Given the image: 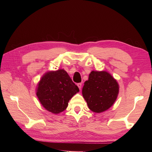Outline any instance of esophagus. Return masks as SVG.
Wrapping results in <instances>:
<instances>
[{
  "label": "esophagus",
  "mask_w": 152,
  "mask_h": 152,
  "mask_svg": "<svg viewBox=\"0 0 152 152\" xmlns=\"http://www.w3.org/2000/svg\"><path fill=\"white\" fill-rule=\"evenodd\" d=\"M77 86H78V87H79V89L81 90V88H82V84H81V83L77 84Z\"/></svg>",
  "instance_id": "obj_1"
}]
</instances>
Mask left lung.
<instances>
[{
  "mask_svg": "<svg viewBox=\"0 0 152 152\" xmlns=\"http://www.w3.org/2000/svg\"><path fill=\"white\" fill-rule=\"evenodd\" d=\"M82 96L89 108L95 113L108 110L115 102L119 85L112 75L106 71H92L84 82Z\"/></svg>",
  "mask_w": 152,
  "mask_h": 152,
  "instance_id": "left-lung-1",
  "label": "left lung"
}]
</instances>
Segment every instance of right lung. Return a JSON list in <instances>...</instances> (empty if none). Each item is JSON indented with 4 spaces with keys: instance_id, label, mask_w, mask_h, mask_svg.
Listing matches in <instances>:
<instances>
[{
    "instance_id": "obj_1",
    "label": "right lung",
    "mask_w": 152,
    "mask_h": 152,
    "mask_svg": "<svg viewBox=\"0 0 152 152\" xmlns=\"http://www.w3.org/2000/svg\"><path fill=\"white\" fill-rule=\"evenodd\" d=\"M79 92L64 69L49 71L38 82L36 95L42 107L53 114L65 110L70 99Z\"/></svg>"
}]
</instances>
